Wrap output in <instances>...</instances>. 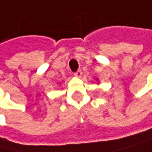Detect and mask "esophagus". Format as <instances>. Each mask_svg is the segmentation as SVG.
<instances>
[{
	"label": "esophagus",
	"instance_id": "1",
	"mask_svg": "<svg viewBox=\"0 0 152 152\" xmlns=\"http://www.w3.org/2000/svg\"><path fill=\"white\" fill-rule=\"evenodd\" d=\"M81 75H82V72H81L80 70H78L77 72H74V76H75V77H78V78H80Z\"/></svg>",
	"mask_w": 152,
	"mask_h": 152
}]
</instances>
